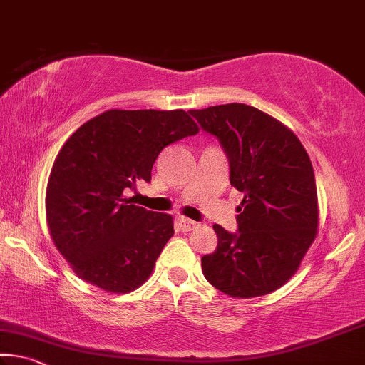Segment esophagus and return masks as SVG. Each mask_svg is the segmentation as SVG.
<instances>
[{"instance_id":"1","label":"esophagus","mask_w":365,"mask_h":365,"mask_svg":"<svg viewBox=\"0 0 365 365\" xmlns=\"http://www.w3.org/2000/svg\"><path fill=\"white\" fill-rule=\"evenodd\" d=\"M177 227H178V230H182V232H188V230L196 227V222L192 221V219L180 216V217H177Z\"/></svg>"}]
</instances>
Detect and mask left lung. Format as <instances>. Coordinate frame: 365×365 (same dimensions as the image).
<instances>
[{"instance_id":"obj_1","label":"left lung","mask_w":365,"mask_h":365,"mask_svg":"<svg viewBox=\"0 0 365 365\" xmlns=\"http://www.w3.org/2000/svg\"><path fill=\"white\" fill-rule=\"evenodd\" d=\"M229 159L230 185L244 193L235 234L214 224L217 247L203 274L230 297H258L291 279L314 242L318 201L314 167L281 121L245 103L190 110Z\"/></svg>"}]
</instances>
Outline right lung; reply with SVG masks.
<instances>
[{"label":"right lung","mask_w":365,"mask_h":365,"mask_svg":"<svg viewBox=\"0 0 365 365\" xmlns=\"http://www.w3.org/2000/svg\"><path fill=\"white\" fill-rule=\"evenodd\" d=\"M183 110H107L69 136L51 167L45 210L55 247L81 279L135 291L173 235L172 216L131 205L162 149L198 133Z\"/></svg>","instance_id":"obj_1"}]
</instances>
